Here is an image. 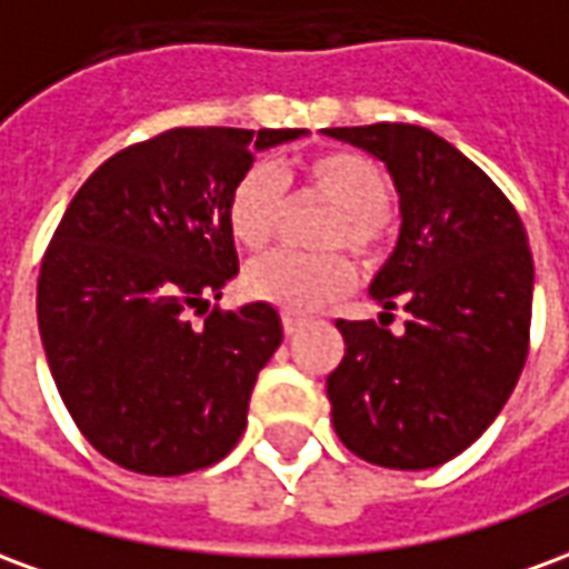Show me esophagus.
Listing matches in <instances>:
<instances>
[{
	"label": "esophagus",
	"instance_id": "esophagus-1",
	"mask_svg": "<svg viewBox=\"0 0 569 569\" xmlns=\"http://www.w3.org/2000/svg\"><path fill=\"white\" fill-rule=\"evenodd\" d=\"M308 326V320L305 317H296V313H283V332L286 335H298L301 329Z\"/></svg>",
	"mask_w": 569,
	"mask_h": 569
}]
</instances>
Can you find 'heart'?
<instances>
[{"mask_svg":"<svg viewBox=\"0 0 569 569\" xmlns=\"http://www.w3.org/2000/svg\"><path fill=\"white\" fill-rule=\"evenodd\" d=\"M298 191L332 207V219L322 224L320 247L353 252L371 261L383 243V212L393 200V186L378 163L359 151H320L301 163ZM289 210L286 179L273 163H252L240 176L228 198V224L243 249H264L271 243ZM353 280L350 264L335 252L301 256L271 252L261 256L243 273L249 298L283 308L289 313H308L345 296Z\"/></svg>","mask_w":569,"mask_h":569,"instance_id":"b5f03b06","label":"heart"}]
</instances>
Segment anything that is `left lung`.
Masks as SVG:
<instances>
[{"mask_svg":"<svg viewBox=\"0 0 569 569\" xmlns=\"http://www.w3.org/2000/svg\"><path fill=\"white\" fill-rule=\"evenodd\" d=\"M387 163L402 228L371 280L381 322L338 320L329 375L338 439L387 469H432L493 423L525 369L533 256L518 212L485 170L418 124L329 128ZM402 307L407 329L386 320Z\"/></svg>","mask_w":569,"mask_h":569,"instance_id":"left-lung-1","label":"left lung"}]
</instances>
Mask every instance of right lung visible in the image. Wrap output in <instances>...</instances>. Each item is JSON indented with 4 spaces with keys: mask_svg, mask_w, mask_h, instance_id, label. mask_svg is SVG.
Here are the masks:
<instances>
[{
    "mask_svg": "<svg viewBox=\"0 0 569 569\" xmlns=\"http://www.w3.org/2000/svg\"><path fill=\"white\" fill-rule=\"evenodd\" d=\"M308 130L173 128L100 163L39 271V335L63 406L106 460L140 476L219 463L283 341L280 313L212 308L237 273L228 198L256 151Z\"/></svg>",
    "mask_w": 569,
    "mask_h": 569,
    "instance_id": "right-lung-1",
    "label": "right lung"
}]
</instances>
